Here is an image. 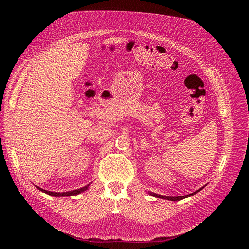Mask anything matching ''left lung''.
<instances>
[{
  "label": "left lung",
  "mask_w": 249,
  "mask_h": 249,
  "mask_svg": "<svg viewBox=\"0 0 249 249\" xmlns=\"http://www.w3.org/2000/svg\"><path fill=\"white\" fill-rule=\"evenodd\" d=\"M200 190H202V188H200L199 190H197V191H195V192H193V193H191V194H188V195H184V196H178V197H167V196L159 195V194H156V193H151V192H150V194H151L152 196H155V197H157V198L166 199V200H170V201H180V200H182V199H184V198H187V197H190V196H192V195L196 194V193H197V192H199Z\"/></svg>",
  "instance_id": "left-lung-1"
}]
</instances>
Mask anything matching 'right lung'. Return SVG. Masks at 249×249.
Segmentation results:
<instances>
[{"label": "right lung", "mask_w": 249, "mask_h": 249, "mask_svg": "<svg viewBox=\"0 0 249 249\" xmlns=\"http://www.w3.org/2000/svg\"><path fill=\"white\" fill-rule=\"evenodd\" d=\"M88 187H89V185H87V186H85V187H82V188H80V189H77V190L68 191V192H62V193H60V192H51V191H47V190H44V189H42V188H40V187H37V188H38L40 191H42V192H44V193H46V194H48V195L55 196V197H63V196H74V195L80 194V193L84 192L85 190H87Z\"/></svg>", "instance_id": "obj_1"}]
</instances>
